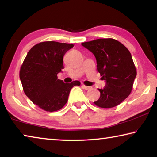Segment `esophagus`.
<instances>
[{"mask_svg": "<svg viewBox=\"0 0 157 157\" xmlns=\"http://www.w3.org/2000/svg\"><path fill=\"white\" fill-rule=\"evenodd\" d=\"M82 87H83L85 90H91L92 89V86H85V85H82Z\"/></svg>", "mask_w": 157, "mask_h": 157, "instance_id": "1", "label": "esophagus"}]
</instances>
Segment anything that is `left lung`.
I'll return each mask as SVG.
<instances>
[{"label":"left lung","mask_w":157,"mask_h":157,"mask_svg":"<svg viewBox=\"0 0 157 157\" xmlns=\"http://www.w3.org/2000/svg\"><path fill=\"white\" fill-rule=\"evenodd\" d=\"M82 45L95 55L97 70L106 82L105 88L98 89L100 96L94 104L101 108L121 104L131 94L136 77L129 50L113 39H98Z\"/></svg>","instance_id":"1"}]
</instances>
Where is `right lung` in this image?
<instances>
[{"label":"right lung","mask_w":157,"mask_h":157,"mask_svg":"<svg viewBox=\"0 0 157 157\" xmlns=\"http://www.w3.org/2000/svg\"><path fill=\"white\" fill-rule=\"evenodd\" d=\"M72 44L44 41L29 50L20 69L23 91L34 104L46 111L62 109L68 101L71 89L79 81L65 84L57 79L63 68V57Z\"/></svg>","instance_id":"add662e5"}]
</instances>
